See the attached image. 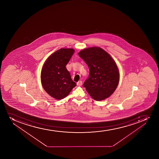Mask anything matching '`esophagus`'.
Here are the masks:
<instances>
[{
  "mask_svg": "<svg viewBox=\"0 0 159 159\" xmlns=\"http://www.w3.org/2000/svg\"><path fill=\"white\" fill-rule=\"evenodd\" d=\"M77 84L78 86H81L82 85V81H79L78 82H77Z\"/></svg>",
  "mask_w": 159,
  "mask_h": 159,
  "instance_id": "esophagus-1",
  "label": "esophagus"
}]
</instances>
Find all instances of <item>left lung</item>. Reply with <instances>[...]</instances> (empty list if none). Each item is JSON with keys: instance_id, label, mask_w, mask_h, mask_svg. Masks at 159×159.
<instances>
[{"instance_id": "obj_1", "label": "left lung", "mask_w": 159, "mask_h": 159, "mask_svg": "<svg viewBox=\"0 0 159 159\" xmlns=\"http://www.w3.org/2000/svg\"><path fill=\"white\" fill-rule=\"evenodd\" d=\"M79 56L85 61L90 70L84 87L95 101H102L114 92L119 81V72L114 60L101 48L84 49Z\"/></svg>"}]
</instances>
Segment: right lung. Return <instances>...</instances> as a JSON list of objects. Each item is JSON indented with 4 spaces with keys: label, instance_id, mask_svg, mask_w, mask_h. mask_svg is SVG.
I'll list each match as a JSON object with an SVG mask.
<instances>
[{
    "label": "right lung",
    "instance_id": "1",
    "mask_svg": "<svg viewBox=\"0 0 159 159\" xmlns=\"http://www.w3.org/2000/svg\"><path fill=\"white\" fill-rule=\"evenodd\" d=\"M74 52L73 49H60L50 56L43 66L41 74L43 88L57 100L67 96L77 85L66 67Z\"/></svg>",
    "mask_w": 159,
    "mask_h": 159
}]
</instances>
